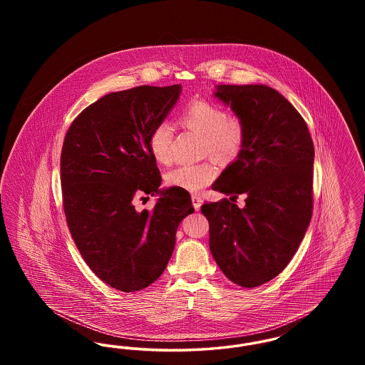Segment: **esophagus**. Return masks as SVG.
<instances>
[{"label":"esophagus","mask_w":365,"mask_h":365,"mask_svg":"<svg viewBox=\"0 0 365 365\" xmlns=\"http://www.w3.org/2000/svg\"><path fill=\"white\" fill-rule=\"evenodd\" d=\"M191 201H192V207H194L195 210H200V209H201V205H202V198H201L200 195L194 194V195L191 197Z\"/></svg>","instance_id":"34e87169"}]
</instances>
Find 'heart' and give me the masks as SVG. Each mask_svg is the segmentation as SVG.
<instances>
[{
    "label": "heart",
    "mask_w": 365,
    "mask_h": 365,
    "mask_svg": "<svg viewBox=\"0 0 365 365\" xmlns=\"http://www.w3.org/2000/svg\"><path fill=\"white\" fill-rule=\"evenodd\" d=\"M182 125L204 138V153L216 160H230L240 153L243 143V125L238 118L209 101L197 100L180 113ZM174 130L167 123H160L149 135V149L157 163L167 164L171 160ZM217 170L212 163L179 165L165 175L167 185L187 191H198L216 178Z\"/></svg>",
    "instance_id": "b5f03b06"
}]
</instances>
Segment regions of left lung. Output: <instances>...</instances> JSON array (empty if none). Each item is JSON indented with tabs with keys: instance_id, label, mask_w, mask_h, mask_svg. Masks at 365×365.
Instances as JSON below:
<instances>
[{
	"instance_id": "1",
	"label": "left lung",
	"mask_w": 365,
	"mask_h": 365,
	"mask_svg": "<svg viewBox=\"0 0 365 365\" xmlns=\"http://www.w3.org/2000/svg\"><path fill=\"white\" fill-rule=\"evenodd\" d=\"M215 87L213 97L242 123L243 143L212 185L230 200L201 208L209 249L231 282L257 287L286 268L309 227L314 148L307 123L275 88ZM240 193L243 209L230 202Z\"/></svg>"
}]
</instances>
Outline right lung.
Segmentation results:
<instances>
[{
    "label": "right lung",
    "instance_id": "1",
    "mask_svg": "<svg viewBox=\"0 0 365 365\" xmlns=\"http://www.w3.org/2000/svg\"><path fill=\"white\" fill-rule=\"evenodd\" d=\"M182 85L139 86L88 105L64 139L60 171L71 235L91 271L113 289L138 292L164 272L189 191L160 189L149 135L178 103ZM158 195L138 212L135 195ZM149 198V197H148Z\"/></svg>",
    "mask_w": 365,
    "mask_h": 365
}]
</instances>
